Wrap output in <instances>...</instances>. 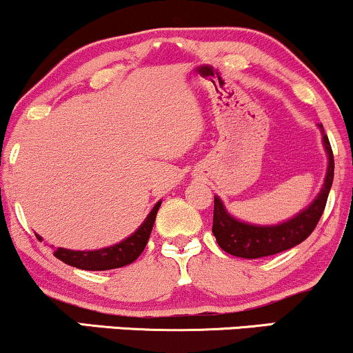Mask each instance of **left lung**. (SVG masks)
Masks as SVG:
<instances>
[{
  "label": "left lung",
  "instance_id": "8db88e82",
  "mask_svg": "<svg viewBox=\"0 0 353 353\" xmlns=\"http://www.w3.org/2000/svg\"><path fill=\"white\" fill-rule=\"evenodd\" d=\"M320 129H322L323 145L329 154V169H327L325 182H323V188L320 190L317 199L290 221L282 222L279 225H270V228H262V225L239 222L237 219L229 216L221 199L214 197L212 232L222 250H225L230 255H236V257L259 259L292 249L310 236L312 230L315 229L320 217H322L332 188V181H334V152H332L329 137L323 131L322 124H320Z\"/></svg>",
  "mask_w": 353,
  "mask_h": 353
}]
</instances>
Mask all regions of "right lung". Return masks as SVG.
<instances>
[{"mask_svg": "<svg viewBox=\"0 0 353 353\" xmlns=\"http://www.w3.org/2000/svg\"><path fill=\"white\" fill-rule=\"evenodd\" d=\"M159 205L161 202H157L151 210V214L141 224V228L131 237L121 242V244L106 247V249L101 250H84V252L58 247L54 250V257H58L64 264L78 267V269L83 270H109L131 264V262H134L143 254L144 247L148 244ZM36 237L41 239L39 236Z\"/></svg>", "mask_w": 353, "mask_h": 353, "instance_id": "add662e5", "label": "right lung"}]
</instances>
